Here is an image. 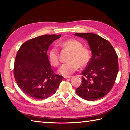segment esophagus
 I'll list each match as a JSON object with an SVG mask.
<instances>
[{
  "instance_id": "34e87169",
  "label": "esophagus",
  "mask_w": 130,
  "mask_h": 130,
  "mask_svg": "<svg viewBox=\"0 0 130 130\" xmlns=\"http://www.w3.org/2000/svg\"><path fill=\"white\" fill-rule=\"evenodd\" d=\"M65 78H70L72 77V75H65L64 77H63Z\"/></svg>"
}]
</instances>
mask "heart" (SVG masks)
Here are the masks:
<instances>
[{"instance_id":"b5f03b06","label":"heart","mask_w":130,"mask_h":130,"mask_svg":"<svg viewBox=\"0 0 130 130\" xmlns=\"http://www.w3.org/2000/svg\"><path fill=\"white\" fill-rule=\"evenodd\" d=\"M60 45L71 51L68 58L69 62L62 64L59 73L63 75H69L80 67L86 66L91 59V52L88 48L83 47L81 42L75 39H69L60 43ZM49 60L52 65L57 67L60 63L58 49L56 46L52 48L49 52Z\"/></svg>"}]
</instances>
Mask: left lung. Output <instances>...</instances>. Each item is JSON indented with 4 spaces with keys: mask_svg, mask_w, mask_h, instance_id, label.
<instances>
[{
    "mask_svg": "<svg viewBox=\"0 0 130 130\" xmlns=\"http://www.w3.org/2000/svg\"><path fill=\"white\" fill-rule=\"evenodd\" d=\"M85 39L92 52V57L81 73L82 82L75 90L78 95L93 101L103 97L112 89L118 72V57L107 40L93 33H75Z\"/></svg>",
    "mask_w": 130,
    "mask_h": 130,
    "instance_id": "1",
    "label": "left lung"
}]
</instances>
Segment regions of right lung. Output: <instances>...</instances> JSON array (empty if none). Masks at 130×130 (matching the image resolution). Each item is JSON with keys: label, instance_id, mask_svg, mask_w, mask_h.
I'll list each match as a JSON object with an SVG mask.
<instances>
[{"label": "right lung", "instance_id": "right-lung-1", "mask_svg": "<svg viewBox=\"0 0 130 130\" xmlns=\"http://www.w3.org/2000/svg\"><path fill=\"white\" fill-rule=\"evenodd\" d=\"M60 35H45L23 43L16 55L13 75L16 84L28 96L44 100L56 93L62 76L51 69L47 51Z\"/></svg>", "mask_w": 130, "mask_h": 130}]
</instances>
